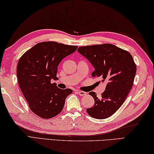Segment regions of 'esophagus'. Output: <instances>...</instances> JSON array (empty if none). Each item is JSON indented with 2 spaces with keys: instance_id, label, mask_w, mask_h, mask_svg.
I'll return each instance as SVG.
<instances>
[{
  "instance_id": "34e87169",
  "label": "esophagus",
  "mask_w": 154,
  "mask_h": 154,
  "mask_svg": "<svg viewBox=\"0 0 154 154\" xmlns=\"http://www.w3.org/2000/svg\"><path fill=\"white\" fill-rule=\"evenodd\" d=\"M76 92L80 95V96H84V95L87 94L86 92L82 91H76Z\"/></svg>"
}]
</instances>
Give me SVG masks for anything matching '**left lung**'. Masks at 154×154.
Listing matches in <instances>:
<instances>
[{"mask_svg":"<svg viewBox=\"0 0 154 154\" xmlns=\"http://www.w3.org/2000/svg\"><path fill=\"white\" fill-rule=\"evenodd\" d=\"M78 52L95 68L92 76L100 77L107 83L100 98L89 92L95 103L87 112L95 119H106L122 106L132 89L137 72L134 59L126 50L110 44L81 46Z\"/></svg>","mask_w":154,"mask_h":154,"instance_id":"obj_1","label":"left lung"}]
</instances>
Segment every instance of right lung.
Here are the masks:
<instances>
[{
	"instance_id": "add662e5",
	"label": "right lung",
	"mask_w": 154,
	"mask_h": 154,
	"mask_svg": "<svg viewBox=\"0 0 154 154\" xmlns=\"http://www.w3.org/2000/svg\"><path fill=\"white\" fill-rule=\"evenodd\" d=\"M78 48L55 42L38 43L20 57L17 78L20 89L31 111L44 119L61 112L70 89H60L51 80H57L60 61Z\"/></svg>"
}]
</instances>
